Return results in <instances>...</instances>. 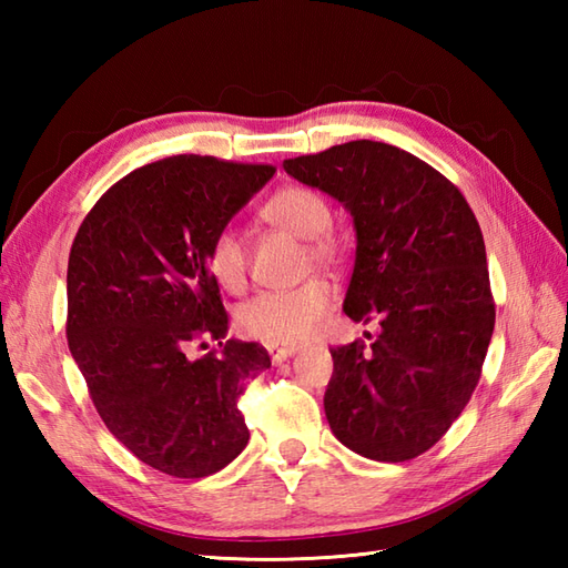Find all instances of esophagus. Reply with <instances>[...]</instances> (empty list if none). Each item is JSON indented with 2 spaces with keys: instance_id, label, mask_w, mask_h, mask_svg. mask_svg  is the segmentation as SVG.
I'll return each mask as SVG.
<instances>
[{
  "instance_id": "esophagus-1",
  "label": "esophagus",
  "mask_w": 568,
  "mask_h": 568,
  "mask_svg": "<svg viewBox=\"0 0 568 568\" xmlns=\"http://www.w3.org/2000/svg\"><path fill=\"white\" fill-rule=\"evenodd\" d=\"M300 352V346L295 344H268V354L273 358V364H283L285 358H291Z\"/></svg>"
}]
</instances>
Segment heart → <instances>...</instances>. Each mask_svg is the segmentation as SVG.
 Listing matches in <instances>:
<instances>
[{"label": "heart", "mask_w": 568, "mask_h": 568, "mask_svg": "<svg viewBox=\"0 0 568 568\" xmlns=\"http://www.w3.org/2000/svg\"><path fill=\"white\" fill-rule=\"evenodd\" d=\"M263 220L307 241V263L332 265L344 256V241L336 236L332 207L317 190L305 185H287L263 204ZM207 268L212 277L229 293L246 287V246L232 229L216 234L207 251ZM334 303V291L327 281L315 277L293 291L258 293L236 310V324L251 339L268 344H303L320 329V324Z\"/></svg>", "instance_id": "1"}]
</instances>
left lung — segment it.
<instances>
[{
  "label": "left lung",
  "mask_w": 568,
  "mask_h": 568,
  "mask_svg": "<svg viewBox=\"0 0 568 568\" xmlns=\"http://www.w3.org/2000/svg\"><path fill=\"white\" fill-rule=\"evenodd\" d=\"M283 168L352 212L344 312L381 322L368 348H332L324 413L334 437L373 462L425 454L470 400L496 327L476 216L456 185L390 143L348 141Z\"/></svg>",
  "instance_id": "left-lung-1"
}]
</instances>
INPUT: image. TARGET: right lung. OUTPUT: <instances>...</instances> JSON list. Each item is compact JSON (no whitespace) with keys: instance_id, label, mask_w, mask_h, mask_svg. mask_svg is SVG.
Segmentation results:
<instances>
[{"instance_id":"obj_1","label":"right lung","mask_w":568,"mask_h":568,"mask_svg":"<svg viewBox=\"0 0 568 568\" xmlns=\"http://www.w3.org/2000/svg\"><path fill=\"white\" fill-rule=\"evenodd\" d=\"M273 173V165L171 155L106 190L72 241L70 354L106 429L168 476L216 474L248 444L239 397L271 356L226 339L207 251ZM210 341L220 353L189 356Z\"/></svg>"}]
</instances>
